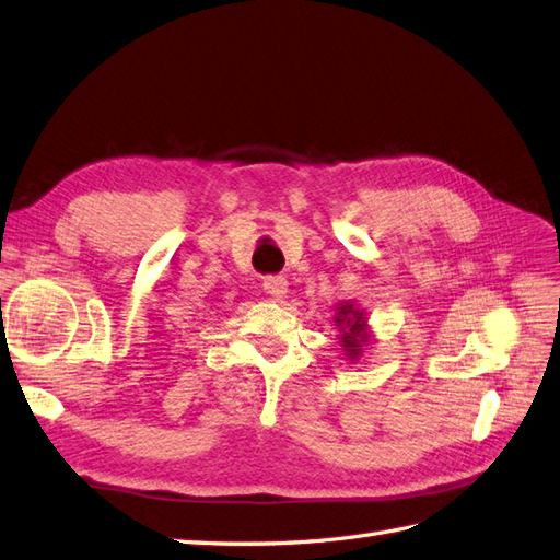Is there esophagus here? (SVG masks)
Wrapping results in <instances>:
<instances>
[{
    "label": "esophagus",
    "instance_id": "esophagus-1",
    "mask_svg": "<svg viewBox=\"0 0 560 560\" xmlns=\"http://www.w3.org/2000/svg\"><path fill=\"white\" fill-rule=\"evenodd\" d=\"M261 287H264V292H266L268 296H273V299L280 301L282 296H287L289 282H287V278H282V276H268V278H264Z\"/></svg>",
    "mask_w": 560,
    "mask_h": 560
}]
</instances>
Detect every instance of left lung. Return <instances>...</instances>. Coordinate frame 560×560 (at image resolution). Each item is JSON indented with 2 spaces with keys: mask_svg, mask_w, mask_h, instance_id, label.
I'll use <instances>...</instances> for the list:
<instances>
[{
  "mask_svg": "<svg viewBox=\"0 0 560 560\" xmlns=\"http://www.w3.org/2000/svg\"><path fill=\"white\" fill-rule=\"evenodd\" d=\"M334 322L342 331L340 345L347 359H359L361 347L369 342V324H365V315L352 303H340Z\"/></svg>",
  "mask_w": 560,
  "mask_h": 560,
  "instance_id": "8db88e82",
  "label": "left lung"
}]
</instances>
